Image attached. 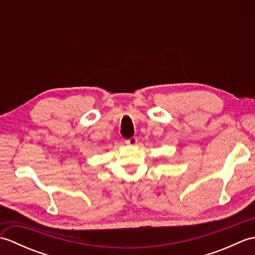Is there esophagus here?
Wrapping results in <instances>:
<instances>
[{"mask_svg": "<svg viewBox=\"0 0 255 255\" xmlns=\"http://www.w3.org/2000/svg\"><path fill=\"white\" fill-rule=\"evenodd\" d=\"M125 142H126L128 145H134V144H137L138 139H137V137H131V138L125 140Z\"/></svg>", "mask_w": 255, "mask_h": 255, "instance_id": "esophagus-1", "label": "esophagus"}]
</instances>
